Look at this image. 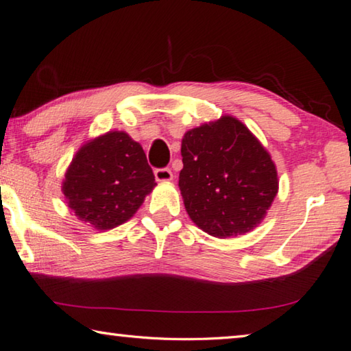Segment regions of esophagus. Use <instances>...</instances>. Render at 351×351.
<instances>
[{
	"label": "esophagus",
	"mask_w": 351,
	"mask_h": 351,
	"mask_svg": "<svg viewBox=\"0 0 351 351\" xmlns=\"http://www.w3.org/2000/svg\"><path fill=\"white\" fill-rule=\"evenodd\" d=\"M154 178H156V181L159 182H165V181H171L173 180V173H171L170 169H156L154 170Z\"/></svg>",
	"instance_id": "1"
}]
</instances>
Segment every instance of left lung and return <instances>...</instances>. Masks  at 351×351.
<instances>
[{"mask_svg":"<svg viewBox=\"0 0 351 351\" xmlns=\"http://www.w3.org/2000/svg\"><path fill=\"white\" fill-rule=\"evenodd\" d=\"M180 186L192 221L212 237L246 234L263 221L278 192L269 153L232 116L189 130Z\"/></svg>","mask_w":351,"mask_h":351,"instance_id":"8db88e82","label":"left lung"}]
</instances>
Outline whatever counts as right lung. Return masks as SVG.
Here are the masks:
<instances>
[{"label":"right lung","mask_w":351,"mask_h":351,"mask_svg":"<svg viewBox=\"0 0 351 351\" xmlns=\"http://www.w3.org/2000/svg\"><path fill=\"white\" fill-rule=\"evenodd\" d=\"M154 186L139 142L125 132H108L80 147L64 173L62 190L82 221L108 230L128 221Z\"/></svg>","instance_id":"1"}]
</instances>
